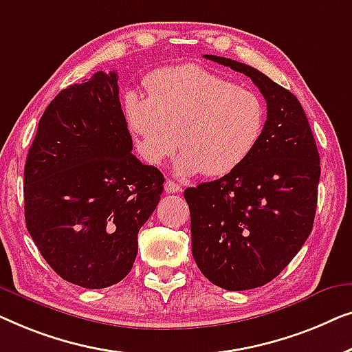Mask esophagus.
<instances>
[{
  "label": "esophagus",
  "instance_id": "esophagus-1",
  "mask_svg": "<svg viewBox=\"0 0 352 352\" xmlns=\"http://www.w3.org/2000/svg\"><path fill=\"white\" fill-rule=\"evenodd\" d=\"M164 190H166V192H180L182 191V186L178 185V183L172 182V180H166Z\"/></svg>",
  "mask_w": 352,
  "mask_h": 352
}]
</instances>
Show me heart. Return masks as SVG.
<instances>
[{
  "label": "heart",
  "instance_id": "b5f03b06",
  "mask_svg": "<svg viewBox=\"0 0 352 352\" xmlns=\"http://www.w3.org/2000/svg\"><path fill=\"white\" fill-rule=\"evenodd\" d=\"M146 87L150 96L127 94L126 116L150 164H161L178 146V174L220 177L239 167L258 145L265 105L250 89L196 65L153 73Z\"/></svg>",
  "mask_w": 352,
  "mask_h": 352
}]
</instances>
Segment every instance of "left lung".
Listing matches in <instances>:
<instances>
[{"label":"left lung","mask_w":352,"mask_h":352,"mask_svg":"<svg viewBox=\"0 0 352 352\" xmlns=\"http://www.w3.org/2000/svg\"><path fill=\"white\" fill-rule=\"evenodd\" d=\"M249 76L266 100L252 155L219 180L186 188L197 268L225 290L268 284L311 234L318 206L319 151L294 94L245 63L204 56Z\"/></svg>","instance_id":"obj_1"}]
</instances>
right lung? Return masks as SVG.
<instances>
[{
  "label": "right lung",
  "mask_w": 352,
  "mask_h": 352,
  "mask_svg": "<svg viewBox=\"0 0 352 352\" xmlns=\"http://www.w3.org/2000/svg\"><path fill=\"white\" fill-rule=\"evenodd\" d=\"M131 151L115 72L63 89L39 120L23 170L27 230L72 284L105 289L132 270L164 177Z\"/></svg>",
  "instance_id": "obj_1"
}]
</instances>
